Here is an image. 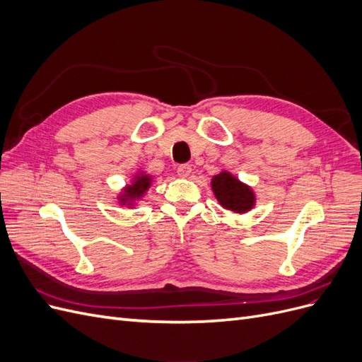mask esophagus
Returning a JSON list of instances; mask_svg holds the SVG:
<instances>
[{
    "instance_id": "obj_1",
    "label": "esophagus",
    "mask_w": 362,
    "mask_h": 362,
    "mask_svg": "<svg viewBox=\"0 0 362 362\" xmlns=\"http://www.w3.org/2000/svg\"><path fill=\"white\" fill-rule=\"evenodd\" d=\"M178 177H181V178H187L189 175L192 173V168H190V164H181V166H178Z\"/></svg>"
}]
</instances>
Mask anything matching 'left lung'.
Returning <instances> with one entry per match:
<instances>
[{"label": "left lung", "mask_w": 362, "mask_h": 362, "mask_svg": "<svg viewBox=\"0 0 362 362\" xmlns=\"http://www.w3.org/2000/svg\"><path fill=\"white\" fill-rule=\"evenodd\" d=\"M211 189L218 204L226 210L234 213H247L255 205V194L249 185L243 184L226 170H222L213 177Z\"/></svg>", "instance_id": "left-lung-1"}]
</instances>
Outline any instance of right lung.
Returning <instances> with one entry per match:
<instances>
[{"label":"right lung","instance_id":"obj_1","mask_svg":"<svg viewBox=\"0 0 362 362\" xmlns=\"http://www.w3.org/2000/svg\"><path fill=\"white\" fill-rule=\"evenodd\" d=\"M152 178L149 177L148 173L145 172H139L134 175L133 182L129 185H127L125 190L119 194V202L122 205H128V206H134L136 201L140 199L144 196L148 189L151 187Z\"/></svg>","mask_w":362,"mask_h":362}]
</instances>
